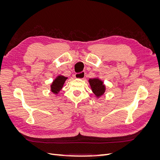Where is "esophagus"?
<instances>
[{
    "label": "esophagus",
    "mask_w": 160,
    "mask_h": 160,
    "mask_svg": "<svg viewBox=\"0 0 160 160\" xmlns=\"http://www.w3.org/2000/svg\"><path fill=\"white\" fill-rule=\"evenodd\" d=\"M75 78H77V79H83L85 77V72H77V73H75Z\"/></svg>",
    "instance_id": "obj_1"
}]
</instances>
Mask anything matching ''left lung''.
<instances>
[{
    "instance_id": "left-lung-1",
    "label": "left lung",
    "mask_w": 160,
    "mask_h": 160,
    "mask_svg": "<svg viewBox=\"0 0 160 160\" xmlns=\"http://www.w3.org/2000/svg\"><path fill=\"white\" fill-rule=\"evenodd\" d=\"M89 84L91 85V88L93 91L94 94L99 98L102 95L105 91V87L103 83V81L98 78L89 79Z\"/></svg>"
}]
</instances>
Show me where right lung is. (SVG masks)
<instances>
[{"label":"right lung","mask_w":160,"mask_h":160,"mask_svg":"<svg viewBox=\"0 0 160 160\" xmlns=\"http://www.w3.org/2000/svg\"><path fill=\"white\" fill-rule=\"evenodd\" d=\"M67 79V77L62 75H59L57 77L51 85V89L52 93H54L55 94L59 93L60 90L62 88V86H63Z\"/></svg>","instance_id":"1"}]
</instances>
